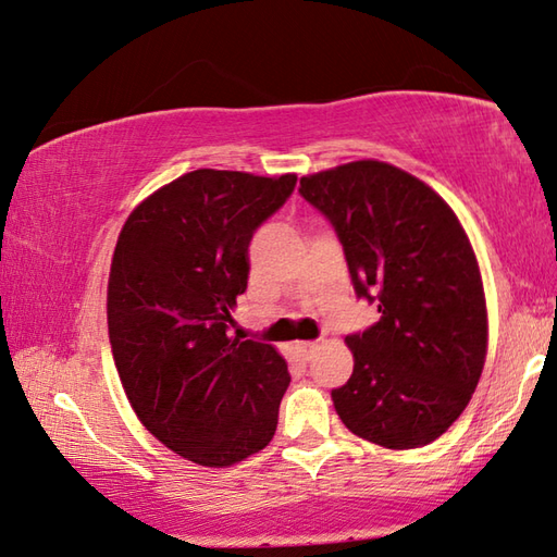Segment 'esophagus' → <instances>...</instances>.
<instances>
[{
  "instance_id": "obj_1",
  "label": "esophagus",
  "mask_w": 557,
  "mask_h": 557,
  "mask_svg": "<svg viewBox=\"0 0 557 557\" xmlns=\"http://www.w3.org/2000/svg\"><path fill=\"white\" fill-rule=\"evenodd\" d=\"M299 349L304 351V357H306V359H311V354L318 349V342H301Z\"/></svg>"
}]
</instances>
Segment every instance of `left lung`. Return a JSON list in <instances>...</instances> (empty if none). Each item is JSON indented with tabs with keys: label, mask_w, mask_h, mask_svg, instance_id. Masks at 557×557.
I'll list each match as a JSON object with an SVG mask.
<instances>
[{
	"label": "left lung",
	"mask_w": 557,
	"mask_h": 557,
	"mask_svg": "<svg viewBox=\"0 0 557 557\" xmlns=\"http://www.w3.org/2000/svg\"><path fill=\"white\" fill-rule=\"evenodd\" d=\"M299 194L333 224L359 299L381 321L347 335L342 423L389 449L433 443L469 405L486 361L488 313L474 248L431 186L359 160L301 176Z\"/></svg>",
	"instance_id": "left-lung-1"
}]
</instances>
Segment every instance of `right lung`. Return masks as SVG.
Here are the masks:
<instances>
[{
	"mask_svg": "<svg viewBox=\"0 0 557 557\" xmlns=\"http://www.w3.org/2000/svg\"><path fill=\"white\" fill-rule=\"evenodd\" d=\"M297 174L196 170L148 196L122 227L108 285L116 371L140 423L200 467L263 449L289 385L272 345L230 337L248 244Z\"/></svg>",
	"mask_w": 557,
	"mask_h": 557,
	"instance_id": "right-lung-1",
	"label": "right lung"
}]
</instances>
